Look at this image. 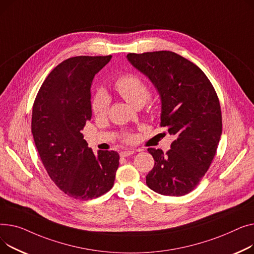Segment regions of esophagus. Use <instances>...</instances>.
Listing matches in <instances>:
<instances>
[{
    "label": "esophagus",
    "mask_w": 254,
    "mask_h": 254,
    "mask_svg": "<svg viewBox=\"0 0 254 254\" xmlns=\"http://www.w3.org/2000/svg\"><path fill=\"white\" fill-rule=\"evenodd\" d=\"M134 153H135V152L132 151V150H131V151H123V152L120 153V156L123 157V158H125V157H129V156L133 155Z\"/></svg>",
    "instance_id": "34e87169"
}]
</instances>
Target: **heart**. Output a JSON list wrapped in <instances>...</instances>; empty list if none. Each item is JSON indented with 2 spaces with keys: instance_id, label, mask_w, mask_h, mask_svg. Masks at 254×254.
I'll return each instance as SVG.
<instances>
[{
  "instance_id": "1",
  "label": "heart",
  "mask_w": 254,
  "mask_h": 254,
  "mask_svg": "<svg viewBox=\"0 0 254 254\" xmlns=\"http://www.w3.org/2000/svg\"><path fill=\"white\" fill-rule=\"evenodd\" d=\"M115 89L126 101L134 107H141L150 98V88L146 83L134 73H125L115 81ZM110 98L103 91L96 92L92 99L91 108L96 117H103L108 113ZM124 141H131V135H125Z\"/></svg>"
}]
</instances>
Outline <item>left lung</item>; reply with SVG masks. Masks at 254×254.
I'll use <instances>...</instances> for the list:
<instances>
[{
	"mask_svg": "<svg viewBox=\"0 0 254 254\" xmlns=\"http://www.w3.org/2000/svg\"><path fill=\"white\" fill-rule=\"evenodd\" d=\"M131 64L157 88L162 101L161 127L175 136L171 148H147L155 165L146 185L164 196H184L209 169L222 131L217 94L203 70L171 51L127 55Z\"/></svg>",
	"mask_w": 254,
	"mask_h": 254,
	"instance_id": "8db88e82",
	"label": "left lung"
}]
</instances>
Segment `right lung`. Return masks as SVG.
<instances>
[{"mask_svg": "<svg viewBox=\"0 0 254 254\" xmlns=\"http://www.w3.org/2000/svg\"><path fill=\"white\" fill-rule=\"evenodd\" d=\"M112 58L70 57L54 67L43 82L33 107L32 133L43 165L67 196L90 200L109 191L115 183L119 154L94 155L81 131L91 120V85Z\"/></svg>", "mask_w": 254, "mask_h": 254, "instance_id": "1", "label": "right lung"}]
</instances>
